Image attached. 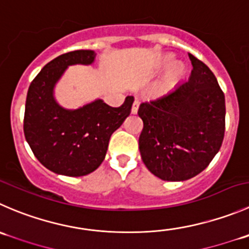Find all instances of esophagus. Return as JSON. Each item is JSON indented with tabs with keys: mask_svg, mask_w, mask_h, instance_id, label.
Masks as SVG:
<instances>
[{
	"mask_svg": "<svg viewBox=\"0 0 249 249\" xmlns=\"http://www.w3.org/2000/svg\"><path fill=\"white\" fill-rule=\"evenodd\" d=\"M139 101L137 100H135L134 101V103H132V107H131V113L132 114H136L137 113V110H139Z\"/></svg>",
	"mask_w": 249,
	"mask_h": 249,
	"instance_id": "esophagus-1",
	"label": "esophagus"
}]
</instances>
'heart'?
Returning a JSON list of instances; mask_svg holds the SVG:
<instances>
[{"label":"heart","mask_w":249,"mask_h":249,"mask_svg":"<svg viewBox=\"0 0 249 249\" xmlns=\"http://www.w3.org/2000/svg\"><path fill=\"white\" fill-rule=\"evenodd\" d=\"M183 73V67L180 64H174L170 69H169L168 74V83H174V81L178 80Z\"/></svg>","instance_id":"b5f03b06"}]
</instances>
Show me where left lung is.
Instances as JSON below:
<instances>
[{
  "mask_svg": "<svg viewBox=\"0 0 249 249\" xmlns=\"http://www.w3.org/2000/svg\"><path fill=\"white\" fill-rule=\"evenodd\" d=\"M189 81L168 95L140 105L143 129L139 139L142 160L165 181L194 178L209 165L225 134V96L213 71L189 53Z\"/></svg>",
  "mask_w": 249,
  "mask_h": 249,
  "instance_id": "left-lung-1",
  "label": "left lung"
}]
</instances>
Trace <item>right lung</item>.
Instances as JSON below:
<instances>
[{
  "label": "right lung",
  "mask_w": 249,
  "mask_h": 249,
  "mask_svg": "<svg viewBox=\"0 0 249 249\" xmlns=\"http://www.w3.org/2000/svg\"><path fill=\"white\" fill-rule=\"evenodd\" d=\"M93 51L64 53L46 64L29 86L24 113V135L34 156L55 174L84 176L101 165L113 132L131 112L132 96L113 108L97 100L75 110L59 107L53 88L67 67L91 64Z\"/></svg>",
  "instance_id": "obj_1"
}]
</instances>
